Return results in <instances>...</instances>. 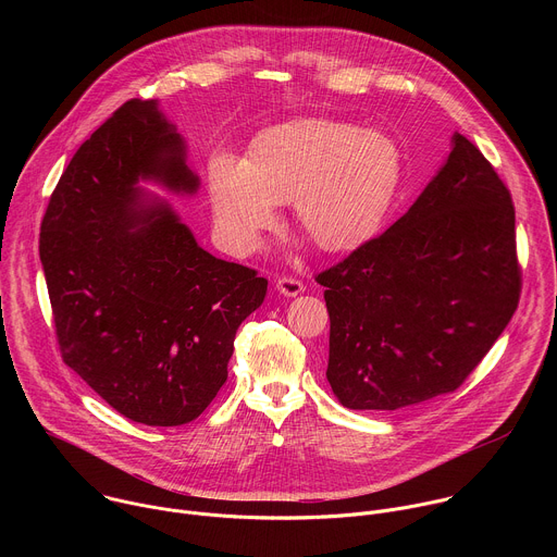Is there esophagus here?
<instances>
[{
  "mask_svg": "<svg viewBox=\"0 0 557 557\" xmlns=\"http://www.w3.org/2000/svg\"><path fill=\"white\" fill-rule=\"evenodd\" d=\"M275 288H277L282 295H286V297H297V295L304 293V284H301L299 280H295V277H280V280L275 282Z\"/></svg>",
  "mask_w": 557,
  "mask_h": 557,
  "instance_id": "34e87169",
  "label": "esophagus"
}]
</instances>
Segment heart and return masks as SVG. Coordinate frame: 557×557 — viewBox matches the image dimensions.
I'll return each mask as SVG.
<instances>
[{
  "label": "heart",
  "mask_w": 557,
  "mask_h": 557,
  "mask_svg": "<svg viewBox=\"0 0 557 557\" xmlns=\"http://www.w3.org/2000/svg\"><path fill=\"white\" fill-rule=\"evenodd\" d=\"M404 178L387 134L335 119H295L260 132L245 161L213 153L207 189L213 228L235 256L251 253L293 202L297 226L326 253L363 247L383 226Z\"/></svg>",
  "instance_id": "obj_1"
}]
</instances>
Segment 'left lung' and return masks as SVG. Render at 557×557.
Masks as SVG:
<instances>
[{"label":"left lung","instance_id":"obj_1","mask_svg":"<svg viewBox=\"0 0 557 557\" xmlns=\"http://www.w3.org/2000/svg\"><path fill=\"white\" fill-rule=\"evenodd\" d=\"M314 280L326 286V376L342 406L401 410L454 392L518 308L511 194L456 132L408 213Z\"/></svg>","mask_w":557,"mask_h":557}]
</instances>
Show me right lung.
<instances>
[{"instance_id": "obj_1", "label": "right lung", "mask_w": 557, "mask_h": 557, "mask_svg": "<svg viewBox=\"0 0 557 557\" xmlns=\"http://www.w3.org/2000/svg\"><path fill=\"white\" fill-rule=\"evenodd\" d=\"M140 181L196 194L187 147L158 101L123 103L72 156L39 235L65 366L129 421L198 419L226 381L233 339L269 282L198 247Z\"/></svg>"}]
</instances>
